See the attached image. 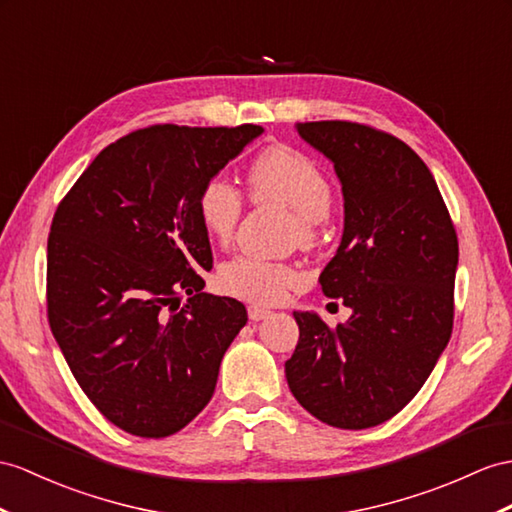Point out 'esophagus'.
Here are the masks:
<instances>
[{
  "label": "esophagus",
  "instance_id": "1",
  "mask_svg": "<svg viewBox=\"0 0 512 512\" xmlns=\"http://www.w3.org/2000/svg\"><path fill=\"white\" fill-rule=\"evenodd\" d=\"M247 315H249V319H252V321H263V319L271 317V310L260 308V306H249L247 308Z\"/></svg>",
  "mask_w": 512,
  "mask_h": 512
}]
</instances>
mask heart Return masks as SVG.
I'll return each instance as SVG.
<instances>
[{
  "label": "heart",
  "instance_id": "1",
  "mask_svg": "<svg viewBox=\"0 0 512 512\" xmlns=\"http://www.w3.org/2000/svg\"><path fill=\"white\" fill-rule=\"evenodd\" d=\"M249 195L258 202L273 199L297 213V232L304 243L315 241L319 221L330 213L332 184L317 162L293 147H269L247 169ZM197 217L217 241H228L243 215V195L226 173H213L199 186ZM304 282L295 267L276 260L239 254L219 267V289L252 304H280Z\"/></svg>",
  "mask_w": 512,
  "mask_h": 512
}]
</instances>
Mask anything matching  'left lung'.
<instances>
[{"label": "left lung", "mask_w": 512, "mask_h": 512, "mask_svg": "<svg viewBox=\"0 0 512 512\" xmlns=\"http://www.w3.org/2000/svg\"><path fill=\"white\" fill-rule=\"evenodd\" d=\"M334 162L345 228L319 284L352 317L336 328L293 313L286 382L310 415L365 430L413 400L454 326L458 236L430 169L397 136L354 121L297 123Z\"/></svg>", "instance_id": "left-lung-1"}]
</instances>
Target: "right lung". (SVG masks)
<instances>
[{
	"label": "right lung",
	"mask_w": 512,
	"mask_h": 512,
	"mask_svg": "<svg viewBox=\"0 0 512 512\" xmlns=\"http://www.w3.org/2000/svg\"><path fill=\"white\" fill-rule=\"evenodd\" d=\"M260 132L134 130L104 147L56 208L49 328L93 406L134 436L162 439L202 413L247 323L241 302L202 291L213 252L195 197Z\"/></svg>",
	"instance_id": "add662e5"
}]
</instances>
